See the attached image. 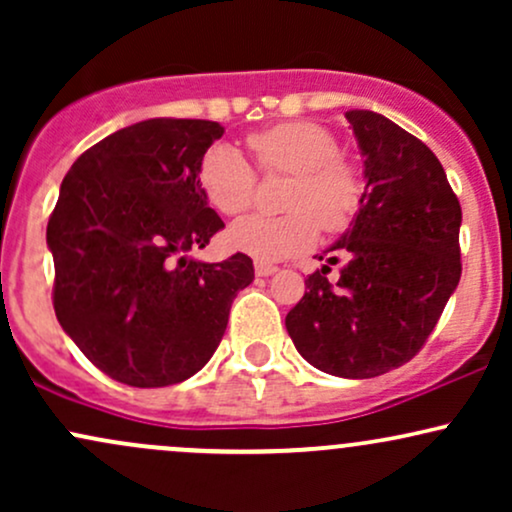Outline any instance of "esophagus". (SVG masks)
I'll list each match as a JSON object with an SVG mask.
<instances>
[{
  "mask_svg": "<svg viewBox=\"0 0 512 512\" xmlns=\"http://www.w3.org/2000/svg\"><path fill=\"white\" fill-rule=\"evenodd\" d=\"M274 272H276L274 264H269V262H255V274H257V276H272Z\"/></svg>",
  "mask_w": 512,
  "mask_h": 512,
  "instance_id": "1",
  "label": "esophagus"
}]
</instances>
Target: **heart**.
<instances>
[{
	"label": "heart",
	"instance_id": "obj_1",
	"mask_svg": "<svg viewBox=\"0 0 512 512\" xmlns=\"http://www.w3.org/2000/svg\"><path fill=\"white\" fill-rule=\"evenodd\" d=\"M257 168L267 175H291L284 195L289 214H252L231 223L226 243L260 262H279L308 250L325 233L351 226L366 197L363 170L339 154V139L317 122H281L250 134ZM199 182L221 214H240L255 197V170L236 146L221 142L204 154Z\"/></svg>",
	"mask_w": 512,
	"mask_h": 512
}]
</instances>
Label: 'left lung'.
Here are the masks:
<instances>
[{"label": "left lung", "mask_w": 512, "mask_h": 512, "mask_svg": "<svg viewBox=\"0 0 512 512\" xmlns=\"http://www.w3.org/2000/svg\"><path fill=\"white\" fill-rule=\"evenodd\" d=\"M346 120L363 156L366 197L351 228L327 252L345 257L305 279L286 315L298 354L339 378H375L419 354L460 284L462 209L428 146L373 110ZM322 260V255H320Z\"/></svg>", "instance_id": "1"}]
</instances>
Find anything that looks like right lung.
<instances>
[{
    "label": "right lung",
    "mask_w": 512,
    "mask_h": 512,
    "mask_svg": "<svg viewBox=\"0 0 512 512\" xmlns=\"http://www.w3.org/2000/svg\"><path fill=\"white\" fill-rule=\"evenodd\" d=\"M223 127L154 117L117 129L64 175L48 221L52 303L62 330L105 375L132 387L192 378L214 356L252 260L187 257L223 228L199 182Z\"/></svg>",
    "instance_id": "obj_1"
}]
</instances>
